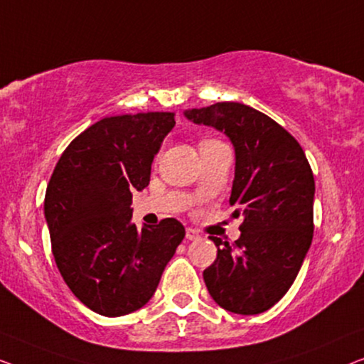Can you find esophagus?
I'll return each mask as SVG.
<instances>
[{
	"label": "esophagus",
	"mask_w": 364,
	"mask_h": 364,
	"mask_svg": "<svg viewBox=\"0 0 364 364\" xmlns=\"http://www.w3.org/2000/svg\"><path fill=\"white\" fill-rule=\"evenodd\" d=\"M199 237H201V235H199L198 231H194L193 228H188L186 229V239L188 240H198Z\"/></svg>",
	"instance_id": "34e87169"
}]
</instances>
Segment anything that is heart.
I'll return each instance as SVG.
<instances>
[{"label": "heart", "instance_id": "1", "mask_svg": "<svg viewBox=\"0 0 364 364\" xmlns=\"http://www.w3.org/2000/svg\"><path fill=\"white\" fill-rule=\"evenodd\" d=\"M208 141H213V140H208Z\"/></svg>", "mask_w": 364, "mask_h": 364}]
</instances>
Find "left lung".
<instances>
[{
  "mask_svg": "<svg viewBox=\"0 0 364 364\" xmlns=\"http://www.w3.org/2000/svg\"><path fill=\"white\" fill-rule=\"evenodd\" d=\"M183 114L223 132L235 153L229 204L244 223L232 245L209 237L218 247L203 272L209 295L232 314H262L287 294L310 249L314 173L299 141L252 107L219 102Z\"/></svg>",
  "mask_w": 364,
  "mask_h": 364,
  "instance_id": "1",
  "label": "left lung"
}]
</instances>
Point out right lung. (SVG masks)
<instances>
[{"instance_id": "add662e5", "label": "right lung", "mask_w": 364, "mask_h": 364, "mask_svg": "<svg viewBox=\"0 0 364 364\" xmlns=\"http://www.w3.org/2000/svg\"><path fill=\"white\" fill-rule=\"evenodd\" d=\"M175 124L171 112L107 117L74 138L54 168L44 199L53 254L64 282L95 314L146 305L184 237L173 218L138 229L130 208Z\"/></svg>"}]
</instances>
